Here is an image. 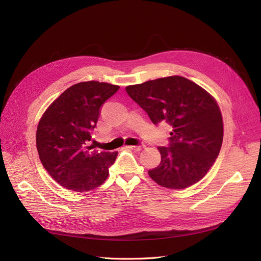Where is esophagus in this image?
<instances>
[{
	"instance_id": "34e87169",
	"label": "esophagus",
	"mask_w": 261,
	"mask_h": 261,
	"mask_svg": "<svg viewBox=\"0 0 261 261\" xmlns=\"http://www.w3.org/2000/svg\"><path fill=\"white\" fill-rule=\"evenodd\" d=\"M127 148L132 149V150H135V151H139V150H141L144 148L143 145H138V146H127Z\"/></svg>"
}]
</instances>
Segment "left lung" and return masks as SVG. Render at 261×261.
I'll use <instances>...</instances> for the list:
<instances>
[{
    "label": "left lung",
    "instance_id": "left-lung-1",
    "mask_svg": "<svg viewBox=\"0 0 261 261\" xmlns=\"http://www.w3.org/2000/svg\"><path fill=\"white\" fill-rule=\"evenodd\" d=\"M126 91L153 124L165 121L173 127L169 145L158 147L161 162L148 171L149 176L172 189H183L199 181L222 146V115L215 99L181 76L128 86Z\"/></svg>",
    "mask_w": 261,
    "mask_h": 261
}]
</instances>
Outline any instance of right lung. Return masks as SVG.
<instances>
[{
	"instance_id": "1",
	"label": "right lung",
	"mask_w": 261,
	"mask_h": 261,
	"mask_svg": "<svg viewBox=\"0 0 261 261\" xmlns=\"http://www.w3.org/2000/svg\"><path fill=\"white\" fill-rule=\"evenodd\" d=\"M120 87L84 82L69 87L48 108L37 128V149L46 172L64 188L87 192L109 176L117 152L89 146L101 106Z\"/></svg>"
}]
</instances>
